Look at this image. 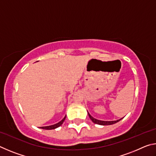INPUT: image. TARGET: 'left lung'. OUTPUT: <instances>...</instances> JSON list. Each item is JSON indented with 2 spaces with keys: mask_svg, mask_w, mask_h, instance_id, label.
<instances>
[{
  "mask_svg": "<svg viewBox=\"0 0 156 156\" xmlns=\"http://www.w3.org/2000/svg\"><path fill=\"white\" fill-rule=\"evenodd\" d=\"M88 115L89 116V118H90V119L92 120V122L98 124V125H113V124H115L116 122H119V121L122 119L120 120H115V121H102V120H97L96 118H94L92 116L89 114V112H88Z\"/></svg>",
  "mask_w": 156,
  "mask_h": 156,
  "instance_id": "left-lung-1",
  "label": "left lung"
}]
</instances>
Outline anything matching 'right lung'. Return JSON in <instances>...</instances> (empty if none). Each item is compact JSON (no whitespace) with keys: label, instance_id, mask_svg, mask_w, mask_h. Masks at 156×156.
Listing matches in <instances>:
<instances>
[{"label":"right lung","instance_id":"1","mask_svg":"<svg viewBox=\"0 0 156 156\" xmlns=\"http://www.w3.org/2000/svg\"><path fill=\"white\" fill-rule=\"evenodd\" d=\"M65 117L63 118V119L60 121V122H59L57 124H55V125H51V126H42V127H41V129H48V130H49V129H56L57 127H58V126H60V125H62V124L63 123V122H64V120H65Z\"/></svg>","mask_w":156,"mask_h":156}]
</instances>
